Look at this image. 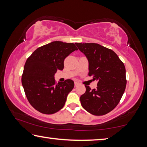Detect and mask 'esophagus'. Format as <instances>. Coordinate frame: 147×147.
Segmentation results:
<instances>
[{"mask_svg": "<svg viewBox=\"0 0 147 147\" xmlns=\"http://www.w3.org/2000/svg\"><path fill=\"white\" fill-rule=\"evenodd\" d=\"M78 85H79V84L78 82H74V86H75V87L78 86Z\"/></svg>", "mask_w": 147, "mask_h": 147, "instance_id": "esophagus-1", "label": "esophagus"}]
</instances>
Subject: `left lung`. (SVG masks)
<instances>
[{
  "label": "left lung",
  "mask_w": 147,
  "mask_h": 147,
  "mask_svg": "<svg viewBox=\"0 0 147 147\" xmlns=\"http://www.w3.org/2000/svg\"><path fill=\"white\" fill-rule=\"evenodd\" d=\"M89 61V76L97 81L96 89L85 86L81 104L94 115H106L117 106L126 86V69L115 52L97 43H76Z\"/></svg>",
  "instance_id": "1"
}]
</instances>
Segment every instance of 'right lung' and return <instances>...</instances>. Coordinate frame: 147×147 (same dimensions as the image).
<instances>
[{
	"label": "right lung",
	"mask_w": 147,
	"mask_h": 147,
	"mask_svg": "<svg viewBox=\"0 0 147 147\" xmlns=\"http://www.w3.org/2000/svg\"><path fill=\"white\" fill-rule=\"evenodd\" d=\"M77 50L74 43L53 41L39 47L27 59L22 85L29 103L40 113L53 114L64 106L74 82L68 79L57 84L54 74L63 70L64 59Z\"/></svg>",
	"instance_id": "add662e5"
}]
</instances>
